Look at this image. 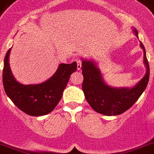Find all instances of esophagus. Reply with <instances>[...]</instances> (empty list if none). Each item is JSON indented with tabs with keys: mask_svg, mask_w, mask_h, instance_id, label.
Instances as JSON below:
<instances>
[{
	"mask_svg": "<svg viewBox=\"0 0 154 154\" xmlns=\"http://www.w3.org/2000/svg\"><path fill=\"white\" fill-rule=\"evenodd\" d=\"M76 62H77V69H78V70H80V69H81V60L80 59H76Z\"/></svg>",
	"mask_w": 154,
	"mask_h": 154,
	"instance_id": "esophagus-1",
	"label": "esophagus"
}]
</instances>
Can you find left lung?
Listing matches in <instances>:
<instances>
[{
	"mask_svg": "<svg viewBox=\"0 0 154 154\" xmlns=\"http://www.w3.org/2000/svg\"><path fill=\"white\" fill-rule=\"evenodd\" d=\"M135 31L138 37V32ZM144 51V63L146 73L143 78L132 88H113L104 83L101 73L91 61H82L84 81L82 89L89 105L97 113L107 116H115L123 113L131 108L145 91L149 78V66L146 55V49L141 42Z\"/></svg>",
	"mask_w": 154,
	"mask_h": 154,
	"instance_id": "left-lung-1",
	"label": "left lung"
}]
</instances>
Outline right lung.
Instances as JSON below:
<instances>
[{
	"mask_svg": "<svg viewBox=\"0 0 154 154\" xmlns=\"http://www.w3.org/2000/svg\"><path fill=\"white\" fill-rule=\"evenodd\" d=\"M8 49L3 69L5 91L16 106L30 116H42L51 113L60 101L69 77L77 70V63L60 64L50 79L40 85H24L15 81L9 66Z\"/></svg>",
	"mask_w": 154,
	"mask_h": 154,
	"instance_id": "right-lung-1",
	"label": "right lung"
}]
</instances>
